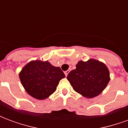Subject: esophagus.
Segmentation results:
<instances>
[{
    "label": "esophagus",
    "instance_id": "1",
    "mask_svg": "<svg viewBox=\"0 0 128 128\" xmlns=\"http://www.w3.org/2000/svg\"><path fill=\"white\" fill-rule=\"evenodd\" d=\"M69 70H66V71H65V72H64V74H65V75H66V76H67V75H68V72H69Z\"/></svg>",
    "mask_w": 128,
    "mask_h": 128
}]
</instances>
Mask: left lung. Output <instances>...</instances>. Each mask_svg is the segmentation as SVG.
<instances>
[{
  "label": "left lung",
  "instance_id": "1",
  "mask_svg": "<svg viewBox=\"0 0 128 128\" xmlns=\"http://www.w3.org/2000/svg\"><path fill=\"white\" fill-rule=\"evenodd\" d=\"M67 80L75 91L90 99L106 88L110 81V72L103 62L90 59L79 62L76 68L68 74Z\"/></svg>",
  "mask_w": 128,
  "mask_h": 128
}]
</instances>
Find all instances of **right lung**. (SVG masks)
Wrapping results in <instances>:
<instances>
[{
  "label": "right lung",
  "instance_id": "1",
  "mask_svg": "<svg viewBox=\"0 0 128 128\" xmlns=\"http://www.w3.org/2000/svg\"><path fill=\"white\" fill-rule=\"evenodd\" d=\"M19 78L29 95L42 100L56 91L60 81L65 78V75L60 67L54 66L48 61L35 60L23 67Z\"/></svg>",
  "mask_w": 128,
  "mask_h": 128
}]
</instances>
